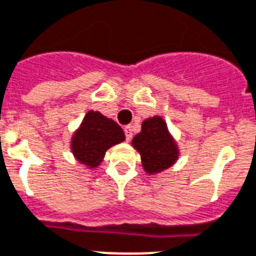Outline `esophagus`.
I'll return each instance as SVG.
<instances>
[{
  "label": "esophagus",
  "mask_w": 256,
  "mask_h": 256,
  "mask_svg": "<svg viewBox=\"0 0 256 256\" xmlns=\"http://www.w3.org/2000/svg\"><path fill=\"white\" fill-rule=\"evenodd\" d=\"M124 132H126V142H130L132 139V128L130 126H126L124 128Z\"/></svg>",
  "instance_id": "esophagus-1"
}]
</instances>
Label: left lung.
<instances>
[{
  "label": "left lung",
  "mask_w": 256,
  "mask_h": 256,
  "mask_svg": "<svg viewBox=\"0 0 256 256\" xmlns=\"http://www.w3.org/2000/svg\"><path fill=\"white\" fill-rule=\"evenodd\" d=\"M130 144L139 152L143 170L148 176H156L174 166L180 154L162 116L147 117Z\"/></svg>",
  "instance_id": "1"
}]
</instances>
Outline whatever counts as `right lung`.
<instances>
[{
  "label": "right lung",
  "instance_id": "1",
  "mask_svg": "<svg viewBox=\"0 0 256 256\" xmlns=\"http://www.w3.org/2000/svg\"><path fill=\"white\" fill-rule=\"evenodd\" d=\"M126 140L124 130L98 110H88L70 139V150L76 160L90 170L102 163L105 152Z\"/></svg>",
  "mask_w": 256,
  "mask_h": 256
}]
</instances>
